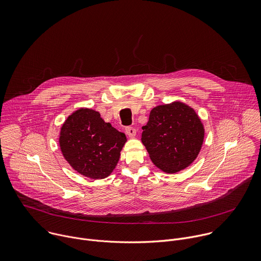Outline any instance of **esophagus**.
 <instances>
[{"label": "esophagus", "instance_id": "34e87169", "mask_svg": "<svg viewBox=\"0 0 261 261\" xmlns=\"http://www.w3.org/2000/svg\"><path fill=\"white\" fill-rule=\"evenodd\" d=\"M125 133H126V135H127L129 138H135V137H136V134H137V130H136L134 127H126V128H125Z\"/></svg>", "mask_w": 261, "mask_h": 261}]
</instances>
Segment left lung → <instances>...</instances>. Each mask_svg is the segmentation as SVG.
Segmentation results:
<instances>
[{
	"mask_svg": "<svg viewBox=\"0 0 261 261\" xmlns=\"http://www.w3.org/2000/svg\"><path fill=\"white\" fill-rule=\"evenodd\" d=\"M141 141L153 165L167 174L188 168L198 156L204 126L195 110L181 100L154 107Z\"/></svg>",
	"mask_w": 261,
	"mask_h": 261,
	"instance_id": "8db88e82",
	"label": "left lung"
}]
</instances>
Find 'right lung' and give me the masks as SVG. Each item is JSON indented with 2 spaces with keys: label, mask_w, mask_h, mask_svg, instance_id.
<instances>
[{
  "label": "right lung",
  "mask_w": 261,
  "mask_h": 261,
  "mask_svg": "<svg viewBox=\"0 0 261 261\" xmlns=\"http://www.w3.org/2000/svg\"><path fill=\"white\" fill-rule=\"evenodd\" d=\"M126 141L125 135L103 121L97 111L85 107L67 117L59 138L68 164L77 173L93 180L112 174Z\"/></svg>",
  "instance_id": "add662e5"
}]
</instances>
